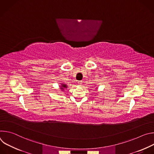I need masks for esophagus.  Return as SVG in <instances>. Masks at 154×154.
Wrapping results in <instances>:
<instances>
[{"label": "esophagus", "instance_id": "34e87169", "mask_svg": "<svg viewBox=\"0 0 154 154\" xmlns=\"http://www.w3.org/2000/svg\"><path fill=\"white\" fill-rule=\"evenodd\" d=\"M78 84H79V85H82V81H79V82H78Z\"/></svg>", "mask_w": 154, "mask_h": 154}]
</instances>
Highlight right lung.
I'll use <instances>...</instances> for the list:
<instances>
[{"mask_svg":"<svg viewBox=\"0 0 154 154\" xmlns=\"http://www.w3.org/2000/svg\"><path fill=\"white\" fill-rule=\"evenodd\" d=\"M60 87H61L60 89H61V90H63L64 89H65V88H68L67 85H66V84H64V83H61Z\"/></svg>","mask_w":154,"mask_h":154,"instance_id":"add662e5","label":"right lung"}]
</instances>
